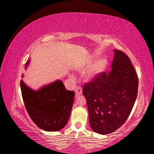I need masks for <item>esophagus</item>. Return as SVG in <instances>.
Segmentation results:
<instances>
[{"label": "esophagus", "mask_w": 154, "mask_h": 154, "mask_svg": "<svg viewBox=\"0 0 154 154\" xmlns=\"http://www.w3.org/2000/svg\"><path fill=\"white\" fill-rule=\"evenodd\" d=\"M82 88L81 86H77L76 88V90H75V96H78L80 94H82Z\"/></svg>", "instance_id": "esophagus-1"}]
</instances>
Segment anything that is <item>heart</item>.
Instances as JSON below:
<instances>
[{
	"mask_svg": "<svg viewBox=\"0 0 154 154\" xmlns=\"http://www.w3.org/2000/svg\"><path fill=\"white\" fill-rule=\"evenodd\" d=\"M90 64H87L85 66L80 67L79 70L81 71H84L89 66ZM106 66V61L105 59H99L91 66L87 71L85 72V77L87 79H92L93 78L96 77L101 72L105 71Z\"/></svg>",
	"mask_w": 154,
	"mask_h": 154,
	"instance_id": "obj_1",
	"label": "heart"
}]
</instances>
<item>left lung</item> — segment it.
Listing matches in <instances>:
<instances>
[{
  "mask_svg": "<svg viewBox=\"0 0 154 154\" xmlns=\"http://www.w3.org/2000/svg\"><path fill=\"white\" fill-rule=\"evenodd\" d=\"M114 51L110 71L83 86L91 128L101 134L112 133L125 123L137 97L139 79L133 65L123 51Z\"/></svg>",
  "mask_w": 154,
  "mask_h": 154,
  "instance_id": "1",
  "label": "left lung"
}]
</instances>
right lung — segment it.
<instances>
[{
    "label": "right lung",
    "instance_id": "1",
    "mask_svg": "<svg viewBox=\"0 0 154 154\" xmlns=\"http://www.w3.org/2000/svg\"><path fill=\"white\" fill-rule=\"evenodd\" d=\"M28 64V61L26 66ZM25 107L35 124L45 131H58L66 126L75 92L67 90L60 80L34 91L20 81Z\"/></svg>",
    "mask_w": 154,
    "mask_h": 154
}]
</instances>
